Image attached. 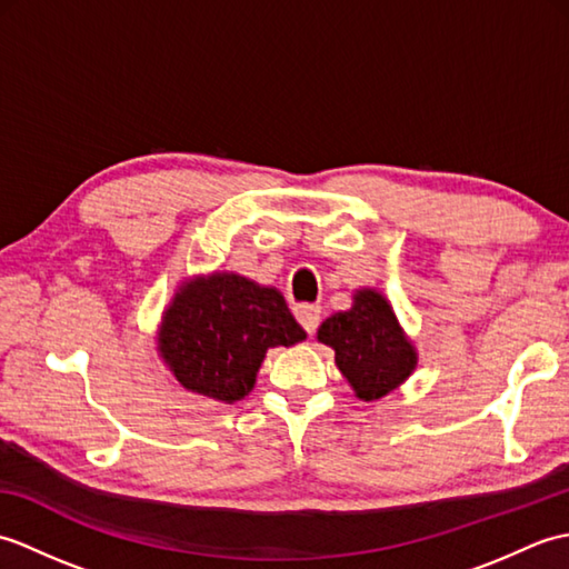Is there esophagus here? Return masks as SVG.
<instances>
[{
  "label": "esophagus",
  "mask_w": 569,
  "mask_h": 569,
  "mask_svg": "<svg viewBox=\"0 0 569 569\" xmlns=\"http://www.w3.org/2000/svg\"><path fill=\"white\" fill-rule=\"evenodd\" d=\"M320 316H322L320 306H308V303H303V306H296V318H298V322H300V325H303V330H306L308 335H312V332L318 330Z\"/></svg>",
  "instance_id": "1"
}]
</instances>
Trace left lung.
<instances>
[{
	"label": "left lung",
	"mask_w": 569,
	"mask_h": 569,
	"mask_svg": "<svg viewBox=\"0 0 569 569\" xmlns=\"http://www.w3.org/2000/svg\"><path fill=\"white\" fill-rule=\"evenodd\" d=\"M318 342L335 349V365L361 401H377L398 389L418 365L389 300L373 288L355 293L349 310L335 312L320 325Z\"/></svg>",
	"instance_id": "8db88e82"
}]
</instances>
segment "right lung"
<instances>
[{
	"label": "right lung",
	"instance_id": "right-lung-1",
	"mask_svg": "<svg viewBox=\"0 0 569 569\" xmlns=\"http://www.w3.org/2000/svg\"><path fill=\"white\" fill-rule=\"evenodd\" d=\"M306 340L276 288L237 273H210L180 286L166 308L159 352L183 389L222 403L241 401L269 347Z\"/></svg>",
	"mask_w": 569,
	"mask_h": 569
}]
</instances>
